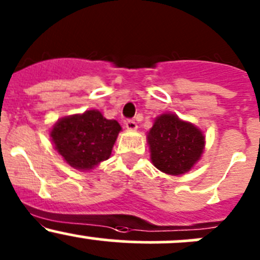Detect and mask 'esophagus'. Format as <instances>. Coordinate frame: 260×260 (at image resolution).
I'll use <instances>...</instances> for the list:
<instances>
[{
  "label": "esophagus",
  "mask_w": 260,
  "mask_h": 260,
  "mask_svg": "<svg viewBox=\"0 0 260 260\" xmlns=\"http://www.w3.org/2000/svg\"><path fill=\"white\" fill-rule=\"evenodd\" d=\"M125 128H127L128 131H136L138 128V125L135 121H132V119H128V121H125Z\"/></svg>",
  "instance_id": "34e87169"
}]
</instances>
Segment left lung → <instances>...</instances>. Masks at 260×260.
Returning a JSON list of instances; mask_svg holds the SVG:
<instances>
[{
    "label": "left lung",
    "mask_w": 260,
    "mask_h": 260,
    "mask_svg": "<svg viewBox=\"0 0 260 260\" xmlns=\"http://www.w3.org/2000/svg\"><path fill=\"white\" fill-rule=\"evenodd\" d=\"M147 142L153 166L169 176L188 173L206 148L203 131L174 113H163L154 119Z\"/></svg>",
    "instance_id": "1"
}]
</instances>
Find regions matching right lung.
Wrapping results in <instances>:
<instances>
[{
    "instance_id": "1",
    "label": "right lung",
    "mask_w": 260,
    "mask_h": 260,
    "mask_svg": "<svg viewBox=\"0 0 260 260\" xmlns=\"http://www.w3.org/2000/svg\"><path fill=\"white\" fill-rule=\"evenodd\" d=\"M121 131L116 119L105 118L98 109H88L59 118L52 125L50 137L68 166L87 172L111 157Z\"/></svg>"
}]
</instances>
